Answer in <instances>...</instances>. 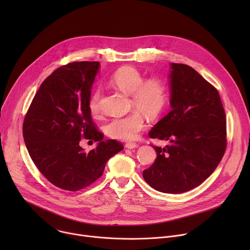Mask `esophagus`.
I'll return each mask as SVG.
<instances>
[{"label": "esophagus", "instance_id": "34e87169", "mask_svg": "<svg viewBox=\"0 0 250 250\" xmlns=\"http://www.w3.org/2000/svg\"><path fill=\"white\" fill-rule=\"evenodd\" d=\"M137 146L138 145L135 144V142H126L125 144V147L128 149H133V148H136Z\"/></svg>", "mask_w": 250, "mask_h": 250}]
</instances>
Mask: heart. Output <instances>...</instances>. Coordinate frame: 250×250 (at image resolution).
I'll use <instances>...</instances> for the list:
<instances>
[{"label": "heart", "instance_id": "b5f03b06", "mask_svg": "<svg viewBox=\"0 0 250 250\" xmlns=\"http://www.w3.org/2000/svg\"><path fill=\"white\" fill-rule=\"evenodd\" d=\"M110 83L131 96V106L144 112L150 118L157 117L165 108L168 95L166 85L160 78L145 79L139 70L124 66L115 71ZM102 90L96 89L89 99V109L97 115L101 111ZM146 126L145 118L135 111L125 117L115 118L106 124L104 129L109 136L123 141L135 139Z\"/></svg>", "mask_w": 250, "mask_h": 250}]
</instances>
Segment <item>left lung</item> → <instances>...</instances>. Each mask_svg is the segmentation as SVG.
<instances>
[{
	"label": "left lung",
	"mask_w": 250,
	"mask_h": 250,
	"mask_svg": "<svg viewBox=\"0 0 250 250\" xmlns=\"http://www.w3.org/2000/svg\"><path fill=\"white\" fill-rule=\"evenodd\" d=\"M171 111L149 131L168 140L153 146L157 158L144 171L149 186L162 193L190 191L215 171L227 147V120L218 90L192 67L170 63Z\"/></svg>",
	"instance_id": "left-lung-1"
}]
</instances>
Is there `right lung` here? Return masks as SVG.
<instances>
[{"instance_id":"add662e5","label":"right lung","mask_w":250,"mask_h":250,"mask_svg":"<svg viewBox=\"0 0 250 250\" xmlns=\"http://www.w3.org/2000/svg\"><path fill=\"white\" fill-rule=\"evenodd\" d=\"M97 61L73 62L49 75L35 94L23 121L28 154L46 179L58 188L78 191L94 183L105 163L124 149L114 139L103 140L91 118L89 99L99 72ZM85 137L98 141L86 153Z\"/></svg>"}]
</instances>
